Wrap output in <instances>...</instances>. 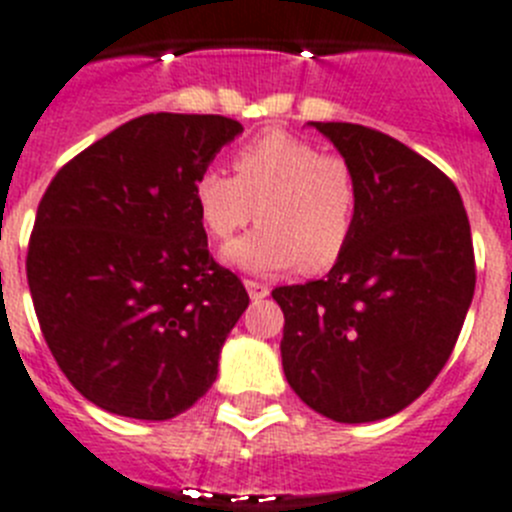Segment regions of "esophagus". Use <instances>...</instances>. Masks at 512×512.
Returning a JSON list of instances; mask_svg holds the SVG:
<instances>
[{
    "label": "esophagus",
    "instance_id": "esophagus-1",
    "mask_svg": "<svg viewBox=\"0 0 512 512\" xmlns=\"http://www.w3.org/2000/svg\"><path fill=\"white\" fill-rule=\"evenodd\" d=\"M244 286H247V293H250L252 301H260L265 299L270 293V286L268 283H260V281H244Z\"/></svg>",
    "mask_w": 512,
    "mask_h": 512
}]
</instances>
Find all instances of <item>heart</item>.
Segmentation results:
<instances>
[{
	"mask_svg": "<svg viewBox=\"0 0 512 512\" xmlns=\"http://www.w3.org/2000/svg\"><path fill=\"white\" fill-rule=\"evenodd\" d=\"M234 177L203 170L193 203L216 242H229L260 216V226L226 250L234 268L273 275L304 265L332 268L358 219V182L340 154L288 131H265L231 154Z\"/></svg>",
	"mask_w": 512,
	"mask_h": 512,
	"instance_id": "1",
	"label": "heart"
}]
</instances>
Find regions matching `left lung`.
Listing matches in <instances>:
<instances>
[{
	"label": "left lung",
	"mask_w": 512,
	"mask_h": 512,
	"mask_svg": "<svg viewBox=\"0 0 512 512\" xmlns=\"http://www.w3.org/2000/svg\"><path fill=\"white\" fill-rule=\"evenodd\" d=\"M358 182L353 239L327 278L281 286L288 384L335 422L397 415L441 373L477 270L459 190L402 141L358 123H311Z\"/></svg>",
	"instance_id": "8db88e82"
}]
</instances>
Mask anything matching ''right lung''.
<instances>
[{
    "label": "right lung",
    "mask_w": 512,
    "mask_h": 512,
    "mask_svg": "<svg viewBox=\"0 0 512 512\" xmlns=\"http://www.w3.org/2000/svg\"><path fill=\"white\" fill-rule=\"evenodd\" d=\"M242 131L224 115H141L43 193L30 296L64 376L102 410L170 420L216 381L250 296L208 252L193 180Z\"/></svg>",
    "instance_id": "add662e5"
}]
</instances>
